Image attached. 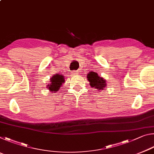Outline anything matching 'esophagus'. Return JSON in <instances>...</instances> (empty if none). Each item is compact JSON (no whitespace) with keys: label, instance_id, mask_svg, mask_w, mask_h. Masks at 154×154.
<instances>
[{"label":"esophagus","instance_id":"esophagus-1","mask_svg":"<svg viewBox=\"0 0 154 154\" xmlns=\"http://www.w3.org/2000/svg\"><path fill=\"white\" fill-rule=\"evenodd\" d=\"M71 73L72 75H77L79 72H78L77 71H72Z\"/></svg>","mask_w":154,"mask_h":154}]
</instances>
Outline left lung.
I'll use <instances>...</instances> for the list:
<instances>
[{"mask_svg": "<svg viewBox=\"0 0 154 154\" xmlns=\"http://www.w3.org/2000/svg\"><path fill=\"white\" fill-rule=\"evenodd\" d=\"M88 80L90 82V85L92 88L98 90H104L106 86V79L103 77L98 76L96 72H90L87 75Z\"/></svg>", "mask_w": 154, "mask_h": 154, "instance_id": "8db88e82", "label": "left lung"}]
</instances>
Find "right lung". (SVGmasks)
Listing matches in <instances>:
<instances>
[{
    "instance_id": "add662e5",
    "label": "right lung",
    "mask_w": 154,
    "mask_h": 154,
    "mask_svg": "<svg viewBox=\"0 0 154 154\" xmlns=\"http://www.w3.org/2000/svg\"><path fill=\"white\" fill-rule=\"evenodd\" d=\"M64 82V77L63 75L55 74L50 79V83L47 85V88L51 92H57L60 90L62 83Z\"/></svg>"
}]
</instances>
